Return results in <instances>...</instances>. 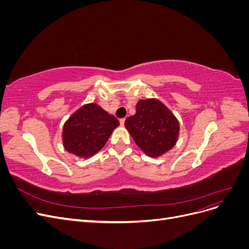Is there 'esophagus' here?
<instances>
[{
	"instance_id": "esophagus-1",
	"label": "esophagus",
	"mask_w": 249,
	"mask_h": 249,
	"mask_svg": "<svg viewBox=\"0 0 249 249\" xmlns=\"http://www.w3.org/2000/svg\"><path fill=\"white\" fill-rule=\"evenodd\" d=\"M124 122H125V119L124 118H122L119 120V124H120V125H124Z\"/></svg>"
}]
</instances>
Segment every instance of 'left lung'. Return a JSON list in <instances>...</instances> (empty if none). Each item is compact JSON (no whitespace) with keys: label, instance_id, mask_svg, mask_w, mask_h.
<instances>
[{"label":"left lung","instance_id":"8db88e82","mask_svg":"<svg viewBox=\"0 0 249 249\" xmlns=\"http://www.w3.org/2000/svg\"><path fill=\"white\" fill-rule=\"evenodd\" d=\"M124 126L142 152L152 158L175 146L179 133L178 118L158 99L139 100L136 113L125 119Z\"/></svg>","mask_w":249,"mask_h":249}]
</instances>
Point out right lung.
Instances as JSON below:
<instances>
[{
    "instance_id": "obj_1",
    "label": "right lung",
    "mask_w": 249,
    "mask_h": 249,
    "mask_svg": "<svg viewBox=\"0 0 249 249\" xmlns=\"http://www.w3.org/2000/svg\"><path fill=\"white\" fill-rule=\"evenodd\" d=\"M118 125V120L97 104L83 105L63 125V146L69 153L87 159L100 152Z\"/></svg>"
}]
</instances>
